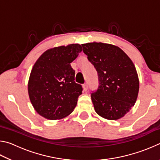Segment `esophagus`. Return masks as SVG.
I'll return each instance as SVG.
<instances>
[{
  "label": "esophagus",
  "instance_id": "esophagus-1",
  "mask_svg": "<svg viewBox=\"0 0 160 160\" xmlns=\"http://www.w3.org/2000/svg\"><path fill=\"white\" fill-rule=\"evenodd\" d=\"M88 85L87 83H85V84H84L83 85V90H85V91H87L88 90Z\"/></svg>",
  "mask_w": 160,
  "mask_h": 160
}]
</instances>
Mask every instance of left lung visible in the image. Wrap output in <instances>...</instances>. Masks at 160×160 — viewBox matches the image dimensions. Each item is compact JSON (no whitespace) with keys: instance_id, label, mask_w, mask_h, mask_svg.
<instances>
[{"instance_id":"1","label":"left lung","mask_w":160,"mask_h":160,"mask_svg":"<svg viewBox=\"0 0 160 160\" xmlns=\"http://www.w3.org/2000/svg\"><path fill=\"white\" fill-rule=\"evenodd\" d=\"M82 47L98 75L99 85L91 93L94 110L109 120L123 117L134 106L139 91L138 76L133 63L114 45L93 42Z\"/></svg>"}]
</instances>
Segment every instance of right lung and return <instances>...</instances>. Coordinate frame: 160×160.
Returning <instances> with one entry per match:
<instances>
[{"instance_id":"obj_1","label":"right lung","mask_w":160,"mask_h":160,"mask_svg":"<svg viewBox=\"0 0 160 160\" xmlns=\"http://www.w3.org/2000/svg\"><path fill=\"white\" fill-rule=\"evenodd\" d=\"M78 44L48 49L38 58L28 82L30 101L36 112L50 120L66 117L76 107L82 85L75 82L70 63L82 51Z\"/></svg>"}]
</instances>
